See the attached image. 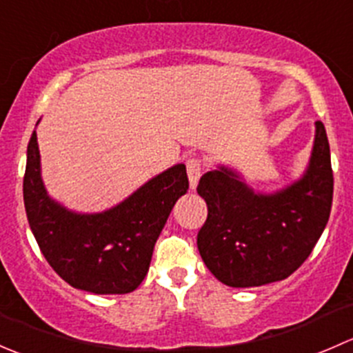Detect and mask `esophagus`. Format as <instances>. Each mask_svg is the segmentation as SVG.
Listing matches in <instances>:
<instances>
[{
	"label": "esophagus",
	"mask_w": 353,
	"mask_h": 353,
	"mask_svg": "<svg viewBox=\"0 0 353 353\" xmlns=\"http://www.w3.org/2000/svg\"><path fill=\"white\" fill-rule=\"evenodd\" d=\"M186 170H188V177H190V184H191V190H194L201 177L203 172V162L199 159H188L186 162Z\"/></svg>",
	"instance_id": "obj_1"
}]
</instances>
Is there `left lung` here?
I'll return each mask as SVG.
<instances>
[{
    "mask_svg": "<svg viewBox=\"0 0 353 353\" xmlns=\"http://www.w3.org/2000/svg\"><path fill=\"white\" fill-rule=\"evenodd\" d=\"M208 216L198 232L206 268L229 287H259L290 276L328 223L333 170L325 124L316 121L307 170L273 194L254 193L227 167L203 174L196 188Z\"/></svg>",
    "mask_w": 353,
    "mask_h": 353,
    "instance_id": "obj_1",
    "label": "left lung"
}]
</instances>
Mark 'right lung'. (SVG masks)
<instances>
[{
	"instance_id": "1",
	"label": "right lung",
	"mask_w": 353,
	"mask_h": 353,
	"mask_svg": "<svg viewBox=\"0 0 353 353\" xmlns=\"http://www.w3.org/2000/svg\"><path fill=\"white\" fill-rule=\"evenodd\" d=\"M190 188L177 163L102 213H74L48 196L37 134L27 147L23 203L28 225L56 273L92 294H128L143 282L154 245L176 201Z\"/></svg>"
}]
</instances>
